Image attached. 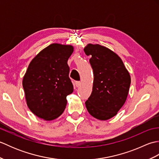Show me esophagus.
Listing matches in <instances>:
<instances>
[{
    "label": "esophagus",
    "mask_w": 159,
    "mask_h": 159,
    "mask_svg": "<svg viewBox=\"0 0 159 159\" xmlns=\"http://www.w3.org/2000/svg\"><path fill=\"white\" fill-rule=\"evenodd\" d=\"M75 85H76V86L77 87H79L80 86V85H81V82H80V81H76L75 82Z\"/></svg>",
    "instance_id": "obj_1"
}]
</instances>
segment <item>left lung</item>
Returning <instances> with one entry per match:
<instances>
[{"mask_svg":"<svg viewBox=\"0 0 159 159\" xmlns=\"http://www.w3.org/2000/svg\"><path fill=\"white\" fill-rule=\"evenodd\" d=\"M84 52L91 56L89 63L93 71L92 92L85 102L86 108L96 119L109 120L126 102L130 74L120 57L106 47L89 43Z\"/></svg>","mask_w":159,"mask_h":159,"instance_id":"1","label":"left lung"}]
</instances>
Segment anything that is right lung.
I'll list each match as a JSON object with an SVG mask.
<instances>
[{"instance_id":"right-lung-1","label":"right lung","mask_w":159,"mask_h":159,"mask_svg":"<svg viewBox=\"0 0 159 159\" xmlns=\"http://www.w3.org/2000/svg\"><path fill=\"white\" fill-rule=\"evenodd\" d=\"M73 51L71 45L52 43L29 63L22 86L28 107L38 117L53 120L65 110L66 97L74 90L67 63Z\"/></svg>"}]
</instances>
